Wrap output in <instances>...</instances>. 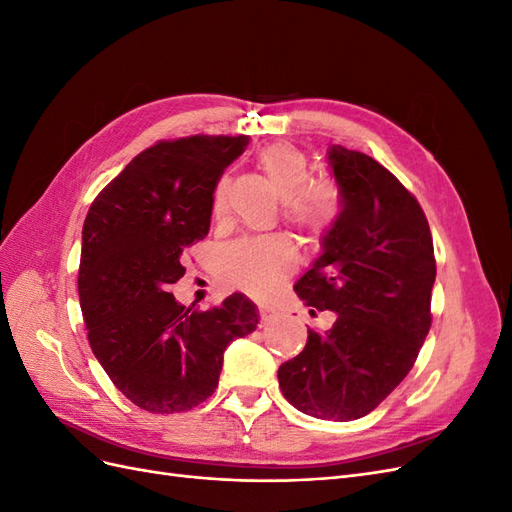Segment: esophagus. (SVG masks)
I'll return each mask as SVG.
<instances>
[{
	"instance_id": "34e87169",
	"label": "esophagus",
	"mask_w": 512,
	"mask_h": 512,
	"mask_svg": "<svg viewBox=\"0 0 512 512\" xmlns=\"http://www.w3.org/2000/svg\"><path fill=\"white\" fill-rule=\"evenodd\" d=\"M258 314H260V320H262V324H267V322H269V320L275 316L273 309H269V307H265V305H260Z\"/></svg>"
}]
</instances>
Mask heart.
I'll return each instance as SVG.
<instances>
[{"label": "heart", "instance_id": "obj_1", "mask_svg": "<svg viewBox=\"0 0 512 512\" xmlns=\"http://www.w3.org/2000/svg\"><path fill=\"white\" fill-rule=\"evenodd\" d=\"M258 168L277 196L286 200V215L303 230L322 232L337 213V192L329 183L305 188L309 164L305 153L288 143H275L260 151ZM226 179L213 190V213L224 207ZM297 267V250L286 237L241 239L220 254V277L224 284L252 297H267Z\"/></svg>", "mask_w": 512, "mask_h": 512}]
</instances>
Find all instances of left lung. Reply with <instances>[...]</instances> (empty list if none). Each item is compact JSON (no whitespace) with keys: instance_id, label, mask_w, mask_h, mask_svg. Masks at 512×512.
Returning <instances> with one entry per match:
<instances>
[{"instance_id":"8db88e82","label":"left lung","mask_w":512,"mask_h":512,"mask_svg":"<svg viewBox=\"0 0 512 512\" xmlns=\"http://www.w3.org/2000/svg\"><path fill=\"white\" fill-rule=\"evenodd\" d=\"M327 162L339 213L294 292L337 318L324 333L307 329L303 352L280 365L277 380L303 414L346 423L412 369L431 327L436 258L425 213L395 175L342 145L329 147Z\"/></svg>"}]
</instances>
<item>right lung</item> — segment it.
<instances>
[{
  "label": "right lung",
  "mask_w": 512,
  "mask_h": 512,
  "mask_svg": "<svg viewBox=\"0 0 512 512\" xmlns=\"http://www.w3.org/2000/svg\"><path fill=\"white\" fill-rule=\"evenodd\" d=\"M250 136H188L145 149L106 185L83 224L79 299L89 346L132 404L175 414L218 389L224 350L256 331L241 292L207 312L168 286L211 226L213 190Z\"/></svg>",
  "instance_id": "right-lung-1"
}]
</instances>
